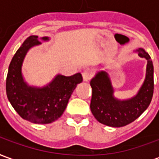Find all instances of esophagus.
Instances as JSON below:
<instances>
[{"mask_svg": "<svg viewBox=\"0 0 159 159\" xmlns=\"http://www.w3.org/2000/svg\"><path fill=\"white\" fill-rule=\"evenodd\" d=\"M82 75H83V81H84V82H88V81L91 79V77H92V71L87 70H84V71H83Z\"/></svg>", "mask_w": 159, "mask_h": 159, "instance_id": "1", "label": "esophagus"}]
</instances>
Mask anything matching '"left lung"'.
I'll use <instances>...</instances> for the list:
<instances>
[{"label": "left lung", "mask_w": 159, "mask_h": 159, "mask_svg": "<svg viewBox=\"0 0 159 159\" xmlns=\"http://www.w3.org/2000/svg\"><path fill=\"white\" fill-rule=\"evenodd\" d=\"M140 58L147 59L146 77L135 95L126 100L114 96V88L107 70H100L90 81L92 99L90 109L98 122L110 127H123L140 117L149 107L153 95V65L143 48L136 49Z\"/></svg>", "instance_id": "left-lung-1"}]
</instances>
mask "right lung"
Here are the masks:
<instances>
[{
	"mask_svg": "<svg viewBox=\"0 0 159 159\" xmlns=\"http://www.w3.org/2000/svg\"><path fill=\"white\" fill-rule=\"evenodd\" d=\"M40 40L48 42L49 37L30 36L17 50L9 65L6 90L9 102L20 117L30 123L46 124L62 116L83 76L81 73L70 76L58 74L45 86L29 85L23 76V63L30 49L42 44Z\"/></svg>",
	"mask_w": 159,
	"mask_h": 159,
	"instance_id": "right-lung-1",
	"label": "right lung"
}]
</instances>
